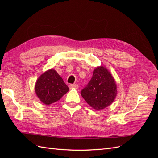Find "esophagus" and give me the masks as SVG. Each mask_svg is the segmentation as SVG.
Listing matches in <instances>:
<instances>
[{
    "instance_id": "1",
    "label": "esophagus",
    "mask_w": 158,
    "mask_h": 158,
    "mask_svg": "<svg viewBox=\"0 0 158 158\" xmlns=\"http://www.w3.org/2000/svg\"><path fill=\"white\" fill-rule=\"evenodd\" d=\"M69 88L70 89H78V85L77 84H70L69 85Z\"/></svg>"
}]
</instances>
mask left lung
<instances>
[{"mask_svg": "<svg viewBox=\"0 0 158 158\" xmlns=\"http://www.w3.org/2000/svg\"><path fill=\"white\" fill-rule=\"evenodd\" d=\"M117 93L115 80L103 66L94 69L92 79L81 91L85 101L95 110H102L109 106L115 99Z\"/></svg>", "mask_w": 158, "mask_h": 158, "instance_id": "left-lung-1", "label": "left lung"}]
</instances>
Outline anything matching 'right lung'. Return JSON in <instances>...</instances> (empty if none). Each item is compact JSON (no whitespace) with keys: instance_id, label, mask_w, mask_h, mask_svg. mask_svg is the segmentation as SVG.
<instances>
[{"instance_id":"right-lung-1","label":"right lung","mask_w":158,"mask_h":158,"mask_svg":"<svg viewBox=\"0 0 158 158\" xmlns=\"http://www.w3.org/2000/svg\"><path fill=\"white\" fill-rule=\"evenodd\" d=\"M69 90L63 78L54 69L48 70L42 74L35 85L37 96L45 105L59 101Z\"/></svg>"}]
</instances>
